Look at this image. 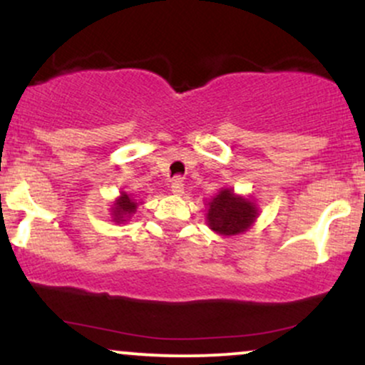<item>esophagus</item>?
I'll list each match as a JSON object with an SVG mask.
<instances>
[{
  "instance_id": "1",
  "label": "esophagus",
  "mask_w": 365,
  "mask_h": 365,
  "mask_svg": "<svg viewBox=\"0 0 365 365\" xmlns=\"http://www.w3.org/2000/svg\"><path fill=\"white\" fill-rule=\"evenodd\" d=\"M183 180L182 178H175L173 182H171V192L177 195H182L183 194Z\"/></svg>"
}]
</instances>
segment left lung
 Returning a JSON list of instances; mask_svg holds the SVG:
<instances>
[{
	"instance_id": "obj_1",
	"label": "left lung",
	"mask_w": 365,
	"mask_h": 365,
	"mask_svg": "<svg viewBox=\"0 0 365 365\" xmlns=\"http://www.w3.org/2000/svg\"><path fill=\"white\" fill-rule=\"evenodd\" d=\"M207 206L209 228L225 237L247 232L259 215L252 200L237 195L232 188H221Z\"/></svg>"
}]
</instances>
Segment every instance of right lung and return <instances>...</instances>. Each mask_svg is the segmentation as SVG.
Here are the masks:
<instances>
[{
	"label": "right lung",
	"mask_w": 365,
	"mask_h": 365,
	"mask_svg": "<svg viewBox=\"0 0 365 365\" xmlns=\"http://www.w3.org/2000/svg\"><path fill=\"white\" fill-rule=\"evenodd\" d=\"M135 211L137 200L130 194H127V192H121L111 207V217L115 223H123V221H127V217L135 215Z\"/></svg>",
	"instance_id": "1"
}]
</instances>
